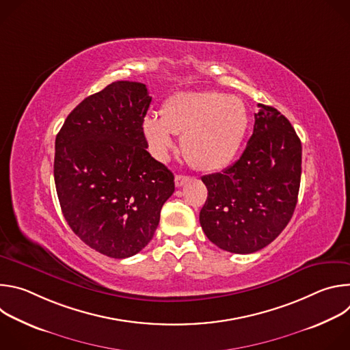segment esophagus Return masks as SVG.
I'll return each mask as SVG.
<instances>
[{"label": "esophagus", "instance_id": "obj_1", "mask_svg": "<svg viewBox=\"0 0 350 350\" xmlns=\"http://www.w3.org/2000/svg\"><path fill=\"white\" fill-rule=\"evenodd\" d=\"M189 180V177L188 176H183V174H177L176 177H174V183H176V187H183L187 181Z\"/></svg>", "mask_w": 350, "mask_h": 350}]
</instances>
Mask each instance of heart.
Instances as JSON below:
<instances>
[{"label": "heart", "instance_id": "obj_1", "mask_svg": "<svg viewBox=\"0 0 350 350\" xmlns=\"http://www.w3.org/2000/svg\"><path fill=\"white\" fill-rule=\"evenodd\" d=\"M249 126L245 104L237 96L217 91H185L170 96L162 116L148 113L142 120L144 135L158 159H165L181 134L187 161L199 170L226 166L237 154Z\"/></svg>", "mask_w": 350, "mask_h": 350}]
</instances>
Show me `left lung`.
<instances>
[{
    "instance_id": "obj_1",
    "label": "left lung",
    "mask_w": 350,
    "mask_h": 350,
    "mask_svg": "<svg viewBox=\"0 0 350 350\" xmlns=\"http://www.w3.org/2000/svg\"><path fill=\"white\" fill-rule=\"evenodd\" d=\"M241 158L221 173L202 177L208 199L202 230L231 254H254L289 223L302 174V144L289 120L263 104Z\"/></svg>"
}]
</instances>
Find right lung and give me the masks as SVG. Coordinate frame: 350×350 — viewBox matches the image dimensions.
Returning <instances> with one entry per match:
<instances>
[{
  "mask_svg": "<svg viewBox=\"0 0 350 350\" xmlns=\"http://www.w3.org/2000/svg\"><path fill=\"white\" fill-rule=\"evenodd\" d=\"M152 98L146 85L115 81L69 113L55 139L54 177L72 231L115 259L152 239L174 176L146 151L142 120Z\"/></svg>",
  "mask_w": 350,
  "mask_h": 350,
  "instance_id": "add662e5",
  "label": "right lung"
}]
</instances>
